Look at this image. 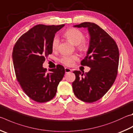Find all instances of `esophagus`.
Instances as JSON below:
<instances>
[{"label":"esophagus","mask_w":133,"mask_h":133,"mask_svg":"<svg viewBox=\"0 0 133 133\" xmlns=\"http://www.w3.org/2000/svg\"><path fill=\"white\" fill-rule=\"evenodd\" d=\"M65 70V73H70L71 71V70L69 68H67V67H66V68L64 69Z\"/></svg>","instance_id":"obj_1"}]
</instances>
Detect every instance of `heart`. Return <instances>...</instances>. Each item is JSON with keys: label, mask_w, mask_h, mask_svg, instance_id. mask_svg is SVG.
I'll list each match as a JSON object with an SVG mask.
<instances>
[{"label": "heart", "mask_w": 133, "mask_h": 133, "mask_svg": "<svg viewBox=\"0 0 133 133\" xmlns=\"http://www.w3.org/2000/svg\"><path fill=\"white\" fill-rule=\"evenodd\" d=\"M64 37L71 43L76 45L77 49L81 52H86L89 49V42L87 39H84V35L81 31L75 28H70L63 34ZM59 39L57 36L53 38L51 42L52 49L55 51L59 48ZM77 59L76 55L68 56L65 55L60 59V61L65 66H70L73 64L75 60Z\"/></svg>", "instance_id": "b5f03b06"}]
</instances>
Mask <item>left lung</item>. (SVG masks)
Here are the masks:
<instances>
[{
	"label": "left lung",
	"instance_id": "8db88e82",
	"mask_svg": "<svg viewBox=\"0 0 133 133\" xmlns=\"http://www.w3.org/2000/svg\"><path fill=\"white\" fill-rule=\"evenodd\" d=\"M74 26L88 28L90 46L81 64L91 70L84 76L79 70L73 71L76 75L72 83L73 92L81 101L94 102L103 97L114 83L119 66V48L115 40L95 23L84 22Z\"/></svg>",
	"mask_w": 133,
	"mask_h": 133
}]
</instances>
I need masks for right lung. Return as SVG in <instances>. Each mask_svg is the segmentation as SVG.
<instances>
[{"instance_id": "right-lung-1", "label": "right lung", "mask_w": 133, "mask_h": 133, "mask_svg": "<svg viewBox=\"0 0 133 133\" xmlns=\"http://www.w3.org/2000/svg\"><path fill=\"white\" fill-rule=\"evenodd\" d=\"M64 24H38L18 38L13 50V62L17 79L29 98L37 102H46L55 97L60 81L65 73L64 67L47 73L42 64L52 53L51 42L55 34Z\"/></svg>"}]
</instances>
